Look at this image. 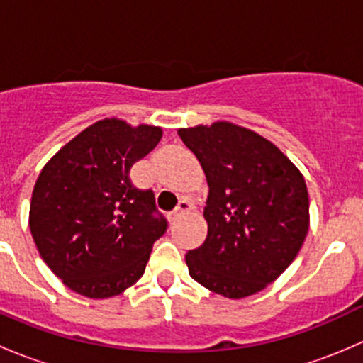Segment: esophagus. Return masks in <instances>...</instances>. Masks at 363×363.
<instances>
[{"label": "esophagus", "instance_id": "34e87169", "mask_svg": "<svg viewBox=\"0 0 363 363\" xmlns=\"http://www.w3.org/2000/svg\"><path fill=\"white\" fill-rule=\"evenodd\" d=\"M193 208V203H191V200H188V199H182L181 202H179V205L177 207L174 208V211L170 212V219H175L177 218V216H181V214H186V212H189Z\"/></svg>", "mask_w": 363, "mask_h": 363}]
</instances>
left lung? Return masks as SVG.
Returning a JSON list of instances; mask_svg holds the SVG:
<instances>
[{"instance_id": "1", "label": "left lung", "mask_w": 363, "mask_h": 363, "mask_svg": "<svg viewBox=\"0 0 363 363\" xmlns=\"http://www.w3.org/2000/svg\"><path fill=\"white\" fill-rule=\"evenodd\" d=\"M208 184L203 244L186 252L189 276L214 294L244 298L276 281L309 230L302 174L272 142L232 123L179 130Z\"/></svg>"}]
</instances>
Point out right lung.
I'll use <instances>...</instances> for the list:
<instances>
[{
	"label": "right lung",
	"mask_w": 363,
	"mask_h": 363,
	"mask_svg": "<svg viewBox=\"0 0 363 363\" xmlns=\"http://www.w3.org/2000/svg\"><path fill=\"white\" fill-rule=\"evenodd\" d=\"M161 130L104 119L77 135L43 167L29 228L43 262L69 290L107 298L137 283L168 221L152 189L130 170L156 147Z\"/></svg>",
	"instance_id": "1"
}]
</instances>
